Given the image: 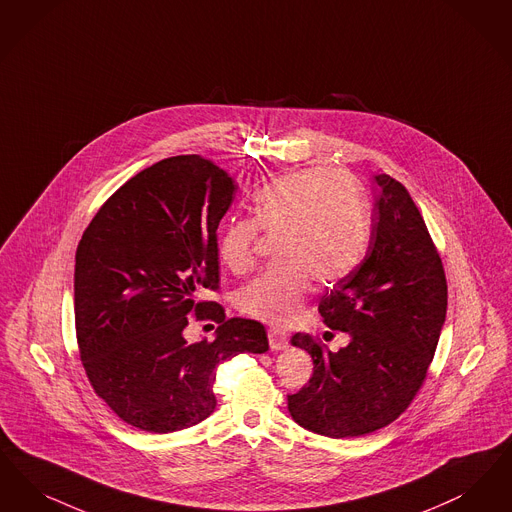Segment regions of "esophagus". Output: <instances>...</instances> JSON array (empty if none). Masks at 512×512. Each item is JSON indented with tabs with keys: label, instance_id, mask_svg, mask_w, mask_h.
<instances>
[{
	"label": "esophagus",
	"instance_id": "obj_1",
	"mask_svg": "<svg viewBox=\"0 0 512 512\" xmlns=\"http://www.w3.org/2000/svg\"><path fill=\"white\" fill-rule=\"evenodd\" d=\"M267 338H269V348L271 350H285L289 346V336L283 331H277V329H269L267 331Z\"/></svg>",
	"mask_w": 512,
	"mask_h": 512
}]
</instances>
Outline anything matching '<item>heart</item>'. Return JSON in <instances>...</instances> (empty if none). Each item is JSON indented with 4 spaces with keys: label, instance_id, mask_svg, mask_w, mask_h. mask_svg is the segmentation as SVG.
<instances>
[{
    "label": "heart",
    "instance_id": "heart-1",
    "mask_svg": "<svg viewBox=\"0 0 512 512\" xmlns=\"http://www.w3.org/2000/svg\"><path fill=\"white\" fill-rule=\"evenodd\" d=\"M250 220H229L218 235V258L243 275L254 266L258 231L275 237L273 266L239 294L241 312L287 327L302 312L312 281L333 287L363 258L369 206L352 174L310 166L271 179L252 199Z\"/></svg>",
    "mask_w": 512,
    "mask_h": 512
}]
</instances>
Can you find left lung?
Masks as SVG:
<instances>
[{
    "mask_svg": "<svg viewBox=\"0 0 512 512\" xmlns=\"http://www.w3.org/2000/svg\"><path fill=\"white\" fill-rule=\"evenodd\" d=\"M373 231L363 262L319 302L323 321L350 336L331 352L312 334L292 344L313 359L290 394L292 419L315 434L354 438L394 423L426 380L447 310L442 258L407 189L377 176Z\"/></svg>",
    "mask_w": 512,
    "mask_h": 512,
    "instance_id": "obj_1",
    "label": "left lung"
}]
</instances>
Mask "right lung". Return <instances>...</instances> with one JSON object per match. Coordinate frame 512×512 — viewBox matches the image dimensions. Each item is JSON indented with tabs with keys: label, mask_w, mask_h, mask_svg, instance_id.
I'll return each mask as SVG.
<instances>
[{
	"label": "right lung",
	"mask_w": 512,
	"mask_h": 512,
	"mask_svg": "<svg viewBox=\"0 0 512 512\" xmlns=\"http://www.w3.org/2000/svg\"><path fill=\"white\" fill-rule=\"evenodd\" d=\"M235 181L199 155L164 158L128 179L89 222L76 248L74 319L93 392L124 423L166 434L216 409L218 365L264 354V325L227 319L199 300L220 289L218 225ZM221 327L189 345L190 315Z\"/></svg>",
	"instance_id": "add662e5"
}]
</instances>
